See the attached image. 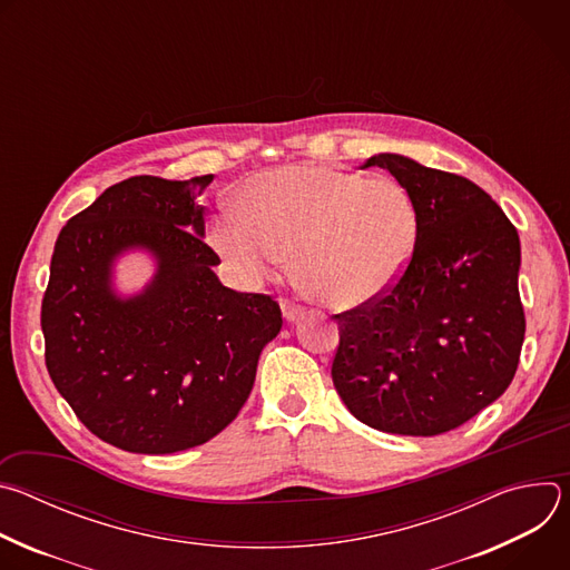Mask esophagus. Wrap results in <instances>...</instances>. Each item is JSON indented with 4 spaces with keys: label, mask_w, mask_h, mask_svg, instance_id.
Here are the masks:
<instances>
[{
    "label": "esophagus",
    "mask_w": 570,
    "mask_h": 570,
    "mask_svg": "<svg viewBox=\"0 0 570 570\" xmlns=\"http://www.w3.org/2000/svg\"><path fill=\"white\" fill-rule=\"evenodd\" d=\"M279 304H282V313H284V317H286L288 322L299 320V317L304 315V306H299V304H295V302H291V299H282Z\"/></svg>",
    "instance_id": "obj_1"
}]
</instances>
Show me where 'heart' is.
Instances as JSON below:
<instances>
[{
    "label": "heart",
    "instance_id": "b5f03b06",
    "mask_svg": "<svg viewBox=\"0 0 570 570\" xmlns=\"http://www.w3.org/2000/svg\"><path fill=\"white\" fill-rule=\"evenodd\" d=\"M417 227L411 194L392 178L282 167L250 178L238 214L216 216L209 238L248 282L266 279L293 253V273L311 297L354 308L394 286L413 257Z\"/></svg>",
    "mask_w": 570,
    "mask_h": 570
}]
</instances>
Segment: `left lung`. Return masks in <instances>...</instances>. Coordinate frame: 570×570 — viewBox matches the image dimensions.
<instances>
[{
    "label": "left lung",
    "mask_w": 570,
    "mask_h": 570,
    "mask_svg": "<svg viewBox=\"0 0 570 570\" xmlns=\"http://www.w3.org/2000/svg\"><path fill=\"white\" fill-rule=\"evenodd\" d=\"M417 209L413 257L381 297L336 313L334 385L350 413L383 433L440 435L512 383L525 336L521 243L471 180L381 153Z\"/></svg>",
    "instance_id": "1"
}]
</instances>
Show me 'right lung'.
Wrapping results in <instances>:
<instances>
[{"instance_id":"obj_1","label":"right lung","mask_w":570,"mask_h":570,"mask_svg":"<svg viewBox=\"0 0 570 570\" xmlns=\"http://www.w3.org/2000/svg\"><path fill=\"white\" fill-rule=\"evenodd\" d=\"M214 176H135L108 187L60 229L40 324L49 376L99 440L130 453L209 442L250 396L257 361L282 330L266 293H236L214 275L198 196ZM160 262L137 298L109 291L126 247Z\"/></svg>"}]
</instances>
